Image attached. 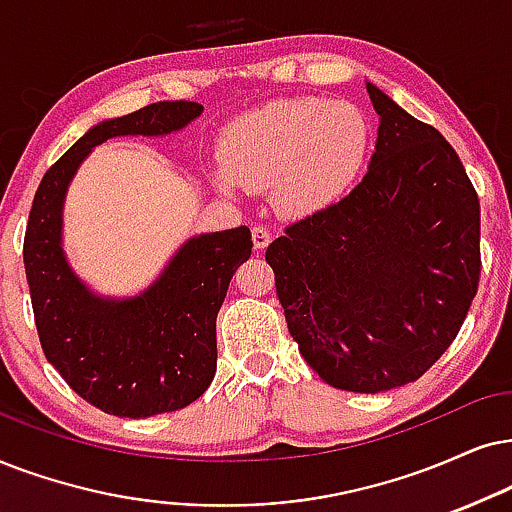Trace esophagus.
<instances>
[{"label": "esophagus", "instance_id": "34e87169", "mask_svg": "<svg viewBox=\"0 0 512 512\" xmlns=\"http://www.w3.org/2000/svg\"><path fill=\"white\" fill-rule=\"evenodd\" d=\"M269 243H271V231L267 226L262 224L252 226V245H255V250H264Z\"/></svg>", "mask_w": 512, "mask_h": 512}]
</instances>
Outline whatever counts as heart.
Wrapping results in <instances>:
<instances>
[{
    "label": "heart",
    "mask_w": 512,
    "mask_h": 512,
    "mask_svg": "<svg viewBox=\"0 0 512 512\" xmlns=\"http://www.w3.org/2000/svg\"><path fill=\"white\" fill-rule=\"evenodd\" d=\"M368 141L371 129L354 103L316 96L278 99L224 129L219 179L226 189L271 186L278 212L312 215L354 184L366 163Z\"/></svg>",
    "instance_id": "obj_1"
}]
</instances>
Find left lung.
Returning a JSON list of instances; mask_svg holds the SVG:
<instances>
[{
	"instance_id": "left-lung-1",
	"label": "left lung",
	"mask_w": 512,
	"mask_h": 512,
	"mask_svg": "<svg viewBox=\"0 0 512 512\" xmlns=\"http://www.w3.org/2000/svg\"><path fill=\"white\" fill-rule=\"evenodd\" d=\"M380 115L364 179L267 248L300 354L328 385L375 394L418 380L480 286V200L432 125L366 84Z\"/></svg>"
}]
</instances>
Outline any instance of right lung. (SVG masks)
I'll use <instances>...</instances> for the list:
<instances>
[{"label": "right lung", "mask_w": 512, "mask_h": 512, "mask_svg": "<svg viewBox=\"0 0 512 512\" xmlns=\"http://www.w3.org/2000/svg\"><path fill=\"white\" fill-rule=\"evenodd\" d=\"M200 113L196 101H158L99 122L44 172L32 200L23 262L44 357L84 401L111 416L177 411L208 390L217 371V312L252 252L250 229L189 238L151 288L111 300L94 295L66 262L63 200L94 146L127 134L163 137Z\"/></svg>", "instance_id": "1"}]
</instances>
